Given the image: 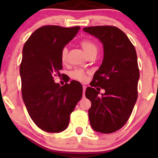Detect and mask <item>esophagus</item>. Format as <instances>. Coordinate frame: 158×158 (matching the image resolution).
I'll list each match as a JSON object with an SVG mask.
<instances>
[{
	"label": "esophagus",
	"instance_id": "esophagus-1",
	"mask_svg": "<svg viewBox=\"0 0 158 158\" xmlns=\"http://www.w3.org/2000/svg\"><path fill=\"white\" fill-rule=\"evenodd\" d=\"M83 96L85 95V92L86 90V86L85 85H83Z\"/></svg>",
	"mask_w": 158,
	"mask_h": 158
}]
</instances>
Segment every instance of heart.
<instances>
[{"label":"heart","instance_id":"b5f03b06","mask_svg":"<svg viewBox=\"0 0 158 158\" xmlns=\"http://www.w3.org/2000/svg\"><path fill=\"white\" fill-rule=\"evenodd\" d=\"M81 45L83 47L84 52L86 55H89L94 52H97V46L95 43L90 40H83L81 42ZM68 55V49L67 47L62 48L61 51V60L62 62H64L67 60ZM72 77L73 78L79 80V81H85L86 78L85 73L82 70H75L72 73Z\"/></svg>","mask_w":158,"mask_h":158}]
</instances>
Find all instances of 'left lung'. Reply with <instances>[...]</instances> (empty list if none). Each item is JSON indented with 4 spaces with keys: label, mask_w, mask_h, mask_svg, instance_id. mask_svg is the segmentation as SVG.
I'll return each mask as SVG.
<instances>
[{
    "label": "left lung",
    "mask_w": 158,
    "mask_h": 158,
    "mask_svg": "<svg viewBox=\"0 0 158 158\" xmlns=\"http://www.w3.org/2000/svg\"><path fill=\"white\" fill-rule=\"evenodd\" d=\"M101 41L103 59L86 88L91 102L88 110L90 126L95 131L109 134L118 130L128 121L137 99L139 71L134 45L122 30L111 26L83 28ZM100 87L105 90L100 94Z\"/></svg>",
    "instance_id": "1"
}]
</instances>
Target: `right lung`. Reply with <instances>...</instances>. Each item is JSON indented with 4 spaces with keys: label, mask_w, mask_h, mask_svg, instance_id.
I'll use <instances>...</instances> for the list:
<instances>
[{
    "label": "right lung",
    "mask_w": 158,
    "mask_h": 158,
    "mask_svg": "<svg viewBox=\"0 0 158 158\" xmlns=\"http://www.w3.org/2000/svg\"><path fill=\"white\" fill-rule=\"evenodd\" d=\"M80 29L44 26L34 31L23 46L20 65L23 101L33 122L47 132L66 129L70 114L82 98L79 82L61 86L53 79L62 69V48Z\"/></svg>",
    "instance_id": "add662e5"
}]
</instances>
